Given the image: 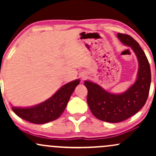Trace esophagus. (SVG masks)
<instances>
[{"label": "esophagus", "mask_w": 156, "mask_h": 156, "mask_svg": "<svg viewBox=\"0 0 156 156\" xmlns=\"http://www.w3.org/2000/svg\"><path fill=\"white\" fill-rule=\"evenodd\" d=\"M87 78V77H86L85 76H82V79H83V80H84V79H85V78Z\"/></svg>", "instance_id": "34e87169"}]
</instances>
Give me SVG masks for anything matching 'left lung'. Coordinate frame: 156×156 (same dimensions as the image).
I'll return each instance as SVG.
<instances>
[{
  "instance_id": "obj_1",
  "label": "left lung",
  "mask_w": 156,
  "mask_h": 156,
  "mask_svg": "<svg viewBox=\"0 0 156 156\" xmlns=\"http://www.w3.org/2000/svg\"><path fill=\"white\" fill-rule=\"evenodd\" d=\"M125 45L129 46L136 55L139 62L137 79L126 92L112 94L98 84L85 80L88 89L87 103L94 117L107 122H120L132 117L145 104L151 83L149 62L139 44L128 34H117Z\"/></svg>"
}]
</instances>
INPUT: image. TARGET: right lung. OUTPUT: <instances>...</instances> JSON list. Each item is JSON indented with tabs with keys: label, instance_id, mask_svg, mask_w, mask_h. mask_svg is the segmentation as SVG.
<instances>
[{
	"label": "right lung",
	"instance_id": "right-lung-1",
	"mask_svg": "<svg viewBox=\"0 0 156 156\" xmlns=\"http://www.w3.org/2000/svg\"><path fill=\"white\" fill-rule=\"evenodd\" d=\"M79 83L80 80L78 79L66 83L40 104L30 108L12 107V110L18 117L34 124H44L55 120L64 112L71 94Z\"/></svg>",
	"mask_w": 156,
	"mask_h": 156
}]
</instances>
